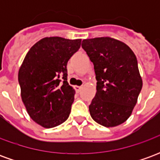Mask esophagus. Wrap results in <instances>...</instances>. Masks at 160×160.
Masks as SVG:
<instances>
[{"label":"esophagus","mask_w":160,"mask_h":160,"mask_svg":"<svg viewBox=\"0 0 160 160\" xmlns=\"http://www.w3.org/2000/svg\"><path fill=\"white\" fill-rule=\"evenodd\" d=\"M81 88H82V87H78V86H75V87H74V89H75V91H76V92H80V90H81Z\"/></svg>","instance_id":"1"}]
</instances>
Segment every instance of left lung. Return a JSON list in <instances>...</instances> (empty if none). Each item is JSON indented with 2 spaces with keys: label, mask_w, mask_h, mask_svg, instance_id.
Instances as JSON below:
<instances>
[{
  "label": "left lung",
  "mask_w": 160,
  "mask_h": 160,
  "mask_svg": "<svg viewBox=\"0 0 160 160\" xmlns=\"http://www.w3.org/2000/svg\"><path fill=\"white\" fill-rule=\"evenodd\" d=\"M81 46L97 80L91 117L104 127L120 125L130 117L142 88L136 56L127 44L109 37L84 39Z\"/></svg>",
  "instance_id": "8db88e82"
}]
</instances>
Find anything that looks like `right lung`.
Returning a JSON list of instances; mask_svg holds the SVG:
<instances>
[{"label": "right lung", "mask_w": 160, "mask_h": 160, "mask_svg": "<svg viewBox=\"0 0 160 160\" xmlns=\"http://www.w3.org/2000/svg\"><path fill=\"white\" fill-rule=\"evenodd\" d=\"M81 39L44 38L26 54L19 70L21 98L34 122L46 128L68 118L75 92L68 83L67 63Z\"/></svg>", "instance_id": "add662e5"}]
</instances>
